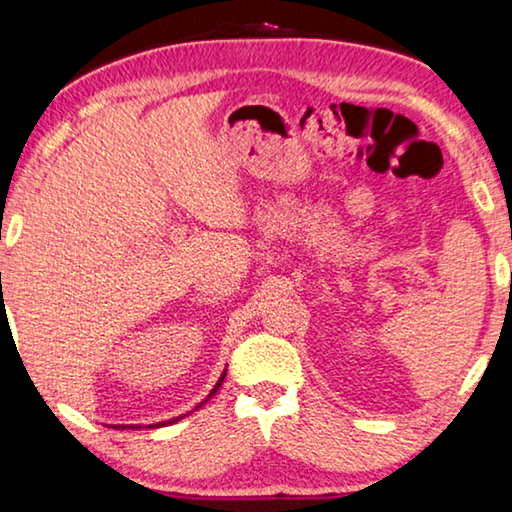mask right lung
I'll return each instance as SVG.
<instances>
[{"label": "right lung", "mask_w": 512, "mask_h": 512, "mask_svg": "<svg viewBox=\"0 0 512 512\" xmlns=\"http://www.w3.org/2000/svg\"><path fill=\"white\" fill-rule=\"evenodd\" d=\"M225 375H227V372H223V375H220V379H218V384H216V386H213V391L209 393V398H213V395H216V391H218V388H220V384H223V379H225ZM209 398H207V400H209ZM207 400H204V402H207ZM204 402H200V404H197V407H195V409H200ZM179 418H183V416H177V418H172V421H165V423H156V425H149V427H163V425L177 423V421H179ZM114 427H121V430H124V427H128V425H114ZM131 427H140V425H131Z\"/></svg>", "instance_id": "right-lung-1"}]
</instances>
